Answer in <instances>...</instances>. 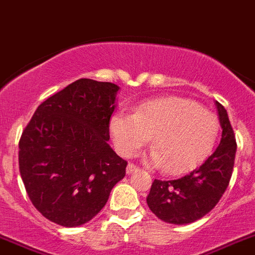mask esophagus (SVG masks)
Listing matches in <instances>:
<instances>
[{
  "mask_svg": "<svg viewBox=\"0 0 255 255\" xmlns=\"http://www.w3.org/2000/svg\"><path fill=\"white\" fill-rule=\"evenodd\" d=\"M137 170H138V167H137L134 164H132V162H129V164L127 165V174H132Z\"/></svg>",
  "mask_w": 255,
  "mask_h": 255,
  "instance_id": "esophagus-1",
  "label": "esophagus"
}]
</instances>
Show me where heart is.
<instances>
[{"instance_id":"obj_1","label":"heart","mask_w":255,"mask_h":255,"mask_svg":"<svg viewBox=\"0 0 255 255\" xmlns=\"http://www.w3.org/2000/svg\"><path fill=\"white\" fill-rule=\"evenodd\" d=\"M220 132L219 119L193 100L164 96L137 105L134 114L118 112L111 121L117 150L133 156L153 136L147 162L166 173H189L207 159Z\"/></svg>"}]
</instances>
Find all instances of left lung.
Returning <instances> with one entry per match:
<instances>
[{
  "instance_id": "obj_1",
  "label": "left lung",
  "mask_w": 255,
  "mask_h": 255,
  "mask_svg": "<svg viewBox=\"0 0 255 255\" xmlns=\"http://www.w3.org/2000/svg\"><path fill=\"white\" fill-rule=\"evenodd\" d=\"M222 137L219 147L196 170L175 180L155 179L147 196L150 210L162 221L187 225L207 215L230 183L236 139L228 112L216 102Z\"/></svg>"
}]
</instances>
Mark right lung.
Instances as JSON below:
<instances>
[{
	"instance_id": "right-lung-1",
	"label": "right lung",
	"mask_w": 255,
	"mask_h": 255,
	"mask_svg": "<svg viewBox=\"0 0 255 255\" xmlns=\"http://www.w3.org/2000/svg\"><path fill=\"white\" fill-rule=\"evenodd\" d=\"M119 88L80 79L39 105L19 141L26 193L45 219L65 228L100 212L126 175L127 161L109 146Z\"/></svg>"
}]
</instances>
